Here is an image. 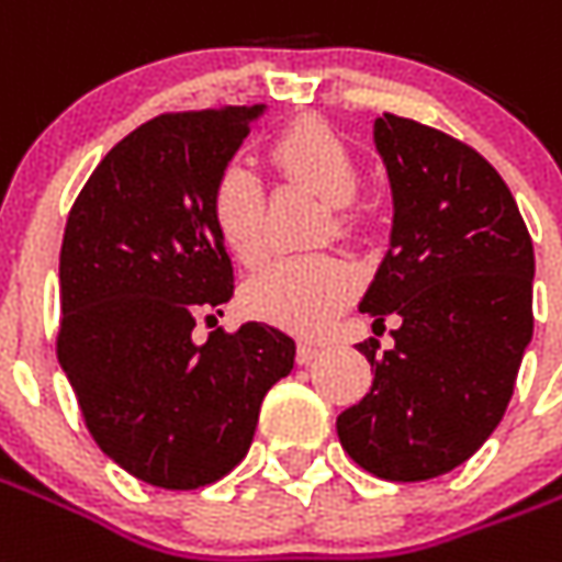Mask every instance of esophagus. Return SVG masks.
<instances>
[{"label": "esophagus", "mask_w": 562, "mask_h": 562, "mask_svg": "<svg viewBox=\"0 0 562 562\" xmlns=\"http://www.w3.org/2000/svg\"><path fill=\"white\" fill-rule=\"evenodd\" d=\"M322 352V347H316V344H297V362L301 364H310L316 356Z\"/></svg>", "instance_id": "34e87169"}]
</instances>
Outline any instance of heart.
<instances>
[{"instance_id": "1", "label": "heart", "mask_w": 562, "mask_h": 562, "mask_svg": "<svg viewBox=\"0 0 562 562\" xmlns=\"http://www.w3.org/2000/svg\"><path fill=\"white\" fill-rule=\"evenodd\" d=\"M270 160L282 179L307 186L331 203L335 227L349 225L347 203L359 194L362 172L349 145L322 121H297L270 143ZM210 213L218 237L243 265L268 252L265 186L246 164L231 160L215 172ZM359 289V270L344 258H277L243 285V307L255 319L292 335L325 331Z\"/></svg>"}]
</instances>
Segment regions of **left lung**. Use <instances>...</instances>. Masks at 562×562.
Listing matches in <instances>:
<instances>
[{
    "label": "left lung",
    "mask_w": 562,
    "mask_h": 562,
    "mask_svg": "<svg viewBox=\"0 0 562 562\" xmlns=\"http://www.w3.org/2000/svg\"><path fill=\"white\" fill-rule=\"evenodd\" d=\"M392 188V234L359 310L395 347L359 344L374 380L337 417L364 472L429 481L499 426L532 340L536 255L512 191L474 148L411 117L374 121Z\"/></svg>",
    "instance_id": "obj_1"
}]
</instances>
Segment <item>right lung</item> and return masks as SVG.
<instances>
[{"label": "right lung", "instance_id": "1", "mask_svg": "<svg viewBox=\"0 0 562 562\" xmlns=\"http://www.w3.org/2000/svg\"><path fill=\"white\" fill-rule=\"evenodd\" d=\"M261 115L225 105L145 121L66 218L57 359L93 441L151 486L225 477L249 453L268 390L294 368V340L265 322L191 337L200 313L234 294L210 191Z\"/></svg>", "mask_w": 562, "mask_h": 562}]
</instances>
